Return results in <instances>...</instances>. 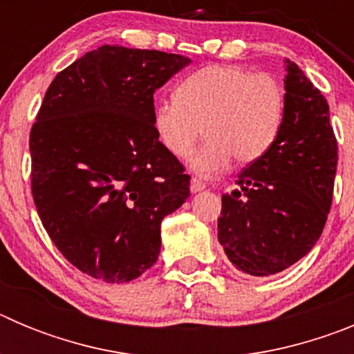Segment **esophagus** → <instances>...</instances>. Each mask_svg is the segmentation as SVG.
Listing matches in <instances>:
<instances>
[{
  "label": "esophagus",
  "instance_id": "1",
  "mask_svg": "<svg viewBox=\"0 0 354 354\" xmlns=\"http://www.w3.org/2000/svg\"><path fill=\"white\" fill-rule=\"evenodd\" d=\"M189 189H192V193L202 192V189H205V183H202V180H200V179L193 177L192 184H189Z\"/></svg>",
  "mask_w": 354,
  "mask_h": 354
}]
</instances>
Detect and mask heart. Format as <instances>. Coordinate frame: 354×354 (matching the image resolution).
<instances>
[{
  "instance_id": "b5f03b06",
  "label": "heart",
  "mask_w": 354,
  "mask_h": 354,
  "mask_svg": "<svg viewBox=\"0 0 354 354\" xmlns=\"http://www.w3.org/2000/svg\"><path fill=\"white\" fill-rule=\"evenodd\" d=\"M286 104V88L273 74L207 65L177 84L175 99L156 106L152 124L165 149L180 159L205 134L209 140L192 158V168L212 177L232 158L239 165L264 158L282 131Z\"/></svg>"
}]
</instances>
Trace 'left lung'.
<instances>
[{
    "label": "left lung",
    "mask_w": 354,
    "mask_h": 354,
    "mask_svg": "<svg viewBox=\"0 0 354 354\" xmlns=\"http://www.w3.org/2000/svg\"><path fill=\"white\" fill-rule=\"evenodd\" d=\"M286 117L270 152L221 196L218 241L228 261L270 277L305 257L323 234L333 198L337 138L321 90L286 60Z\"/></svg>",
    "instance_id": "1"
}]
</instances>
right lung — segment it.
Listing matches in <instances>:
<instances>
[{"label":"right lung","mask_w":354,"mask_h":354,"mask_svg":"<svg viewBox=\"0 0 354 354\" xmlns=\"http://www.w3.org/2000/svg\"><path fill=\"white\" fill-rule=\"evenodd\" d=\"M192 64L101 46L56 74L30 133L31 193L46 232L77 270L131 282L158 261L162 218L189 175L156 134L154 92Z\"/></svg>","instance_id":"1"}]
</instances>
